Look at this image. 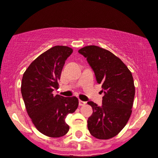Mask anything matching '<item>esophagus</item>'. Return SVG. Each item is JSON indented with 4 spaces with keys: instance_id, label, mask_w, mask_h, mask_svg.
I'll return each mask as SVG.
<instances>
[{
    "instance_id": "obj_1",
    "label": "esophagus",
    "mask_w": 158,
    "mask_h": 158,
    "mask_svg": "<svg viewBox=\"0 0 158 158\" xmlns=\"http://www.w3.org/2000/svg\"><path fill=\"white\" fill-rule=\"evenodd\" d=\"M85 104H86V102H83V101H81V100L79 101V106H85Z\"/></svg>"
}]
</instances>
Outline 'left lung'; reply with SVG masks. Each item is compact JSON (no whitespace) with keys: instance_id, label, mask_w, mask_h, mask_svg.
Listing matches in <instances>:
<instances>
[{"instance_id":"8db88e82","label":"left lung","mask_w":158,"mask_h":158,"mask_svg":"<svg viewBox=\"0 0 158 158\" xmlns=\"http://www.w3.org/2000/svg\"><path fill=\"white\" fill-rule=\"evenodd\" d=\"M78 52L87 59L104 93L102 106L88 102L93 109L88 119V130L97 139H110L125 127L131 115L135 95L133 75L124 63L107 49L88 46Z\"/></svg>"}]
</instances>
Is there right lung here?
<instances>
[{
    "label": "right lung",
    "instance_id": "add662e5",
    "mask_svg": "<svg viewBox=\"0 0 158 158\" xmlns=\"http://www.w3.org/2000/svg\"><path fill=\"white\" fill-rule=\"evenodd\" d=\"M72 52L68 46H53L39 56L22 77L21 91L28 115L35 128L49 137L67 134L70 127L66 117L78 107L77 98L52 94L58 88L63 67Z\"/></svg>",
    "mask_w": 158,
    "mask_h": 158
}]
</instances>
